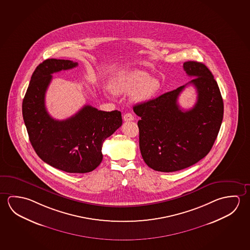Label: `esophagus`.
Returning a JSON list of instances; mask_svg holds the SVG:
<instances>
[{
	"label": "esophagus",
	"instance_id": "obj_1",
	"mask_svg": "<svg viewBox=\"0 0 250 250\" xmlns=\"http://www.w3.org/2000/svg\"><path fill=\"white\" fill-rule=\"evenodd\" d=\"M123 119L124 121H132L134 119V117L131 113H126L124 115Z\"/></svg>",
	"mask_w": 250,
	"mask_h": 250
}]
</instances>
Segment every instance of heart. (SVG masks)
Wrapping results in <instances>:
<instances>
[{
    "label": "heart",
    "instance_id": "heart-1",
    "mask_svg": "<svg viewBox=\"0 0 250 250\" xmlns=\"http://www.w3.org/2000/svg\"><path fill=\"white\" fill-rule=\"evenodd\" d=\"M161 84L157 78L142 70H127L117 75L111 83V89L117 94L132 92L136 102L145 103L154 99L160 92Z\"/></svg>",
    "mask_w": 250,
    "mask_h": 250
}]
</instances>
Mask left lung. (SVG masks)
Segmentation results:
<instances>
[{"instance_id":"8db88e82","label":"left lung","mask_w":250,"mask_h":250,"mask_svg":"<svg viewBox=\"0 0 250 250\" xmlns=\"http://www.w3.org/2000/svg\"><path fill=\"white\" fill-rule=\"evenodd\" d=\"M183 68L195 87L197 101L190 110L178 104L186 85L133 107L138 122L139 148L144 161L159 172L189 167L213 147L223 119V100L217 82L202 62H186Z\"/></svg>"}]
</instances>
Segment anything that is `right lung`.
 <instances>
[{
	"instance_id": "obj_1",
	"label": "right lung",
	"mask_w": 250,
	"mask_h": 250,
	"mask_svg": "<svg viewBox=\"0 0 250 250\" xmlns=\"http://www.w3.org/2000/svg\"><path fill=\"white\" fill-rule=\"evenodd\" d=\"M78 62L47 59L37 66L22 102V116L29 141L42 160L70 173H85L103 160V143L122 125L119 111H99L84 105L65 120L51 118L45 107V93L52 74L70 70Z\"/></svg>"
}]
</instances>
